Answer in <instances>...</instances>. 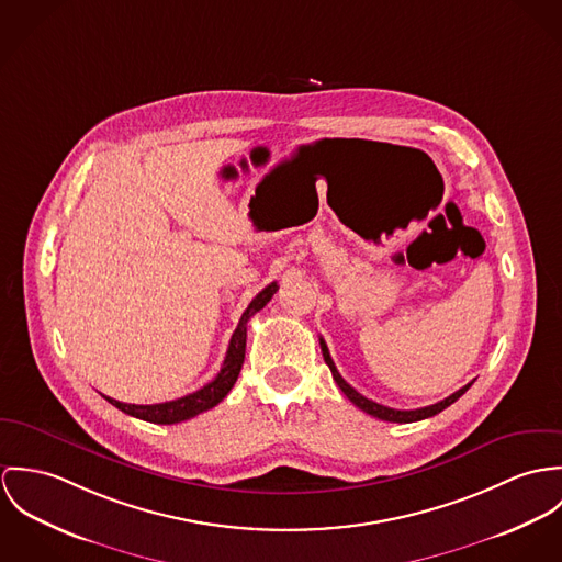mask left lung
Returning a JSON list of instances; mask_svg holds the SVG:
<instances>
[{
    "instance_id": "left-lung-1",
    "label": "left lung",
    "mask_w": 562,
    "mask_h": 562,
    "mask_svg": "<svg viewBox=\"0 0 562 562\" xmlns=\"http://www.w3.org/2000/svg\"><path fill=\"white\" fill-rule=\"evenodd\" d=\"M318 342H321V351H323V358H325V364L329 367V371H331V376L336 379V383H338V387L345 392V396L356 405V407H360L362 412H367L369 416H374V418H379V420H385V423H416V420H425V418H431V416H436L439 414L441 409H446L448 405H452L461 394H465L468 392V387L474 383V381H470L468 385H463L461 390H457V392H452L450 396H446L443 401H439L436 405H429V407H420V409H392V407H385V405H379V403H374L371 398H367V396H362L356 387H351L345 379H342V374L338 373V369H336V364H334V360H331V356H329V349H327V345H325V340L323 338H318Z\"/></svg>"
}]
</instances>
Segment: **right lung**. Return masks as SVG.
Segmentation results:
<instances>
[{
	"label": "right lung",
	"mask_w": 562,
	"mask_h": 562,
	"mask_svg": "<svg viewBox=\"0 0 562 562\" xmlns=\"http://www.w3.org/2000/svg\"><path fill=\"white\" fill-rule=\"evenodd\" d=\"M278 291V284L271 282L269 286H265L254 300L246 312L239 318V325L231 338L222 371L213 381H209L206 385H202L200 390L191 392L183 398L177 401H168V403H155V405H131V403H121L116 398L105 396L114 407H119L121 412H125L133 418L146 420V423H155V425H177L189 420L211 407H215L220 401H224V396L231 392V387L235 385L237 376L241 373L244 367V358H246V338H248V321L256 312L262 311L267 306V302L273 297V293Z\"/></svg>",
	"instance_id": "obj_1"
}]
</instances>
